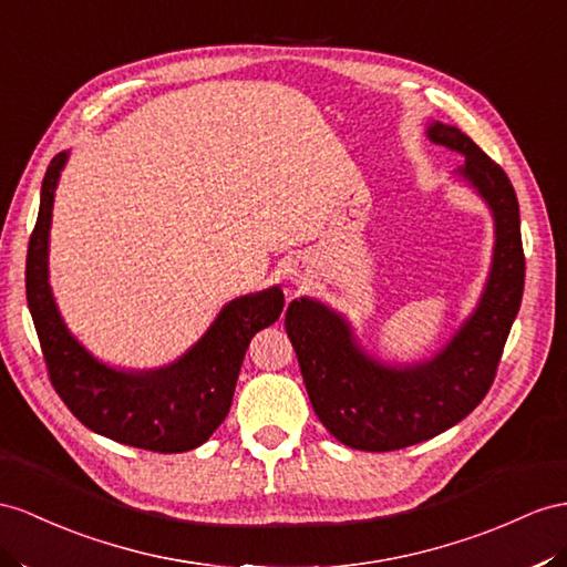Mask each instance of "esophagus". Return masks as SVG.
<instances>
[{
	"mask_svg": "<svg viewBox=\"0 0 567 567\" xmlns=\"http://www.w3.org/2000/svg\"><path fill=\"white\" fill-rule=\"evenodd\" d=\"M307 275H309V268L299 264V260H295V264L287 266V278L292 285H301L303 280H307Z\"/></svg>",
	"mask_w": 567,
	"mask_h": 567,
	"instance_id": "1",
	"label": "esophagus"
}]
</instances>
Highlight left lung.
Instances as JSON below:
<instances>
[{"mask_svg":"<svg viewBox=\"0 0 567 567\" xmlns=\"http://www.w3.org/2000/svg\"><path fill=\"white\" fill-rule=\"evenodd\" d=\"M426 138L464 155L453 174L493 217L491 268L472 313L439 352L412 364L369 352L350 318L321 299L299 297L285 313L316 416L340 443L369 453L429 441L484 400L525 289L519 206L507 174L457 126L429 122Z\"/></svg>","mask_w":567,"mask_h":567,"instance_id":"obj_1","label":"left lung"}]
</instances>
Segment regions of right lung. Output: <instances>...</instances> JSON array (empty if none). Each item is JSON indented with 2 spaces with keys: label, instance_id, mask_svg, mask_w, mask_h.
<instances>
[{
  "label": "right lung",
  "instance_id": "right-lung-1",
  "mask_svg": "<svg viewBox=\"0 0 567 567\" xmlns=\"http://www.w3.org/2000/svg\"><path fill=\"white\" fill-rule=\"evenodd\" d=\"M66 163L69 151L54 155L42 179L25 260L28 309L50 381L71 414L105 439L155 453H186L225 422L251 338L282 313V289L272 285L227 301L198 342L165 367L122 369L97 359L64 323L50 285L54 192Z\"/></svg>",
  "mask_w": 567,
  "mask_h": 567
}]
</instances>
